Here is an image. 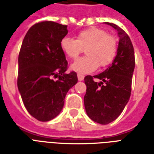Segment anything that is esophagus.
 Segmentation results:
<instances>
[{"instance_id":"34e87169","label":"esophagus","mask_w":154,"mask_h":154,"mask_svg":"<svg viewBox=\"0 0 154 154\" xmlns=\"http://www.w3.org/2000/svg\"><path fill=\"white\" fill-rule=\"evenodd\" d=\"M77 78H78V81H82L84 79V76L82 75V74H77Z\"/></svg>"}]
</instances>
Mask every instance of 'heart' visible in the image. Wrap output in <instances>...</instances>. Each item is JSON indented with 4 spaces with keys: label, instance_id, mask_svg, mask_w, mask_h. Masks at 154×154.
I'll use <instances>...</instances> for the list:
<instances>
[{
    "label": "heart",
    "instance_id": "b5f03b06",
    "mask_svg": "<svg viewBox=\"0 0 154 154\" xmlns=\"http://www.w3.org/2000/svg\"><path fill=\"white\" fill-rule=\"evenodd\" d=\"M60 48L72 59L77 58L85 49L87 56L74 62L71 69L79 74H87L96 70L98 66L105 67L112 63L117 54L118 43L106 29L92 27L79 32L77 39L64 37L60 42Z\"/></svg>",
    "mask_w": 154,
    "mask_h": 154
}]
</instances>
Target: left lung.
<instances>
[{"label":"left lung","mask_w":154,"mask_h":154,"mask_svg":"<svg viewBox=\"0 0 154 154\" xmlns=\"http://www.w3.org/2000/svg\"><path fill=\"white\" fill-rule=\"evenodd\" d=\"M113 27L119 36L117 54L113 63L103 72L84 78L87 92L84 106L87 116L93 121L107 125L118 118L128 103L134 67V51L130 38L118 25L106 22ZM101 80L97 83L93 80Z\"/></svg>","instance_id":"8db88e82"}]
</instances>
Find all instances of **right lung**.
<instances>
[{
	"label": "right lung",
	"mask_w": 154,
	"mask_h": 154,
	"mask_svg": "<svg viewBox=\"0 0 154 154\" xmlns=\"http://www.w3.org/2000/svg\"><path fill=\"white\" fill-rule=\"evenodd\" d=\"M67 27L54 21L35 24L25 35L19 54V91L29 113L39 121L60 114L67 91L77 82L75 72H66L67 62L60 48Z\"/></svg>",
	"instance_id": "1"
}]
</instances>
